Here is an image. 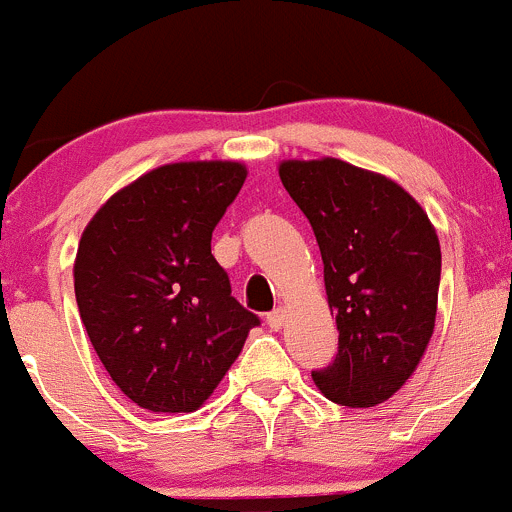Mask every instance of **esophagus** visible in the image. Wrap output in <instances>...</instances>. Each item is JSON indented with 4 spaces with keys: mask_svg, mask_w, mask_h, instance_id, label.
I'll list each match as a JSON object with an SVG mask.
<instances>
[{
    "mask_svg": "<svg viewBox=\"0 0 512 512\" xmlns=\"http://www.w3.org/2000/svg\"><path fill=\"white\" fill-rule=\"evenodd\" d=\"M266 323H268V328H271V330H281L283 323H286V310H283V308L271 310V313H268V318H266Z\"/></svg>",
    "mask_w": 512,
    "mask_h": 512,
    "instance_id": "obj_1",
    "label": "esophagus"
}]
</instances>
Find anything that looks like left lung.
<instances>
[{
    "mask_svg": "<svg viewBox=\"0 0 512 512\" xmlns=\"http://www.w3.org/2000/svg\"><path fill=\"white\" fill-rule=\"evenodd\" d=\"M283 187L313 226L335 310L337 355L313 382L342 407H374L419 365L436 320L441 249L392 179L342 160H288Z\"/></svg>",
    "mask_w": 512,
    "mask_h": 512,
    "instance_id": "obj_1",
    "label": "left lung"
}]
</instances>
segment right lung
Returning a JSON list of instances; mask_svg holds the SVG:
<instances>
[{
	"mask_svg": "<svg viewBox=\"0 0 512 512\" xmlns=\"http://www.w3.org/2000/svg\"><path fill=\"white\" fill-rule=\"evenodd\" d=\"M246 179L239 162H175L120 189L78 244L73 286L93 350L147 412H194L261 325L231 295L212 231Z\"/></svg>",
	"mask_w": 512,
	"mask_h": 512,
	"instance_id": "1",
	"label": "right lung"
}]
</instances>
